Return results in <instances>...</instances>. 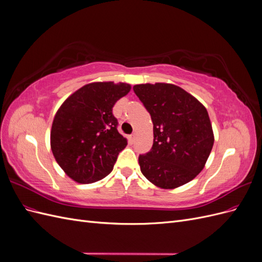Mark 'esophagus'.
I'll list each match as a JSON object with an SVG mask.
<instances>
[{
	"mask_svg": "<svg viewBox=\"0 0 262 262\" xmlns=\"http://www.w3.org/2000/svg\"><path fill=\"white\" fill-rule=\"evenodd\" d=\"M129 140H130L131 142H133L134 140H136V133H133V134H131V136L129 137Z\"/></svg>",
	"mask_w": 262,
	"mask_h": 262,
	"instance_id": "1",
	"label": "esophagus"
}]
</instances>
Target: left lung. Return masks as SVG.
I'll return each instance as SVG.
<instances>
[{
    "label": "left lung",
    "mask_w": 262,
    "mask_h": 262,
    "mask_svg": "<svg viewBox=\"0 0 262 262\" xmlns=\"http://www.w3.org/2000/svg\"><path fill=\"white\" fill-rule=\"evenodd\" d=\"M133 91L153 121L152 149L139 156L142 173L162 189L191 181L204 168L214 143L207 108L169 83L138 84Z\"/></svg>",
    "instance_id": "1"
}]
</instances>
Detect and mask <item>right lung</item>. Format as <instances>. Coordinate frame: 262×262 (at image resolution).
<instances>
[{
  "label": "right lung",
  "instance_id": "right-lung-1",
  "mask_svg": "<svg viewBox=\"0 0 262 262\" xmlns=\"http://www.w3.org/2000/svg\"><path fill=\"white\" fill-rule=\"evenodd\" d=\"M131 91L128 83L86 84L63 101L55 113L50 146L55 161L78 184H92L112 172L128 144L117 130L116 102Z\"/></svg>",
  "mask_w": 262,
  "mask_h": 262
}]
</instances>
